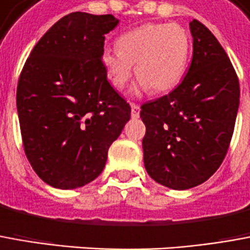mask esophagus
<instances>
[{
	"mask_svg": "<svg viewBox=\"0 0 250 250\" xmlns=\"http://www.w3.org/2000/svg\"><path fill=\"white\" fill-rule=\"evenodd\" d=\"M139 111H141V108L138 104H134V103H131V116L135 119V118H139Z\"/></svg>",
	"mask_w": 250,
	"mask_h": 250,
	"instance_id": "1",
	"label": "esophagus"
}]
</instances>
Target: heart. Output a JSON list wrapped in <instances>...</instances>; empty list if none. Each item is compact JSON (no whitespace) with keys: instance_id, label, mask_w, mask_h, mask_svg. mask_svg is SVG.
I'll return each instance as SVG.
<instances>
[{"instance_id":"b5f03b06","label":"heart","mask_w":250,"mask_h":250,"mask_svg":"<svg viewBox=\"0 0 250 250\" xmlns=\"http://www.w3.org/2000/svg\"><path fill=\"white\" fill-rule=\"evenodd\" d=\"M118 50L103 52V64L115 89L132 78V64L139 83L135 92L165 93L181 81L188 66L191 39L177 24H145L120 36Z\"/></svg>"}]
</instances>
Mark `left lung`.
<instances>
[{
    "label": "left lung",
    "instance_id": "1",
    "mask_svg": "<svg viewBox=\"0 0 250 250\" xmlns=\"http://www.w3.org/2000/svg\"><path fill=\"white\" fill-rule=\"evenodd\" d=\"M193 52L187 76L169 95L142 104L143 162L153 180L188 189L215 173L228 153L240 105V83L219 42L189 22Z\"/></svg>",
    "mask_w": 250,
    "mask_h": 250
}]
</instances>
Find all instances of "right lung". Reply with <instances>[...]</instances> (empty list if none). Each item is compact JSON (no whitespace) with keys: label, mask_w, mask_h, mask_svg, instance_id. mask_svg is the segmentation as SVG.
Listing matches in <instances>:
<instances>
[{"label":"right lung","mask_w":250,"mask_h":250,"mask_svg":"<svg viewBox=\"0 0 250 250\" xmlns=\"http://www.w3.org/2000/svg\"><path fill=\"white\" fill-rule=\"evenodd\" d=\"M112 15L74 12L36 43L17 83L22 146L31 167L59 189L88 184L130 120V104L108 83L101 61Z\"/></svg>","instance_id":"1"}]
</instances>
